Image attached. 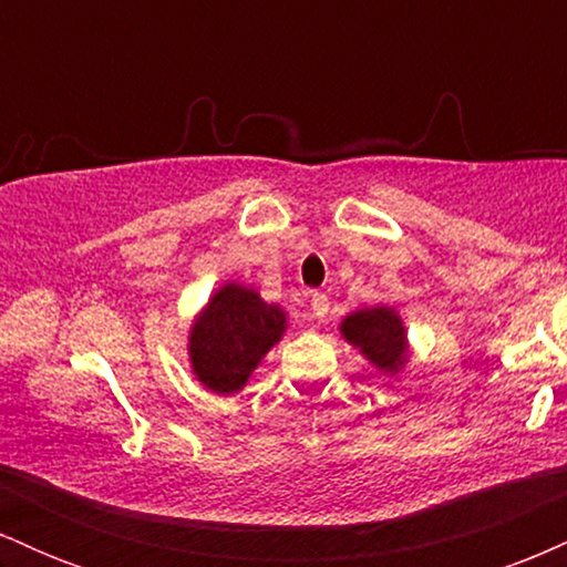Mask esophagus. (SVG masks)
<instances>
[{"label": "esophagus", "instance_id": "1", "mask_svg": "<svg viewBox=\"0 0 567 567\" xmlns=\"http://www.w3.org/2000/svg\"><path fill=\"white\" fill-rule=\"evenodd\" d=\"M328 309H330V298L324 296V292H311V311H315V317H322L328 315Z\"/></svg>", "mask_w": 567, "mask_h": 567}]
</instances>
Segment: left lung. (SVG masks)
<instances>
[{
  "label": "left lung",
  "instance_id": "8db88e82",
  "mask_svg": "<svg viewBox=\"0 0 567 567\" xmlns=\"http://www.w3.org/2000/svg\"><path fill=\"white\" fill-rule=\"evenodd\" d=\"M341 336L383 373H400L408 362L405 324L392 306L354 311L341 322Z\"/></svg>",
  "mask_w": 567,
  "mask_h": 567
}]
</instances>
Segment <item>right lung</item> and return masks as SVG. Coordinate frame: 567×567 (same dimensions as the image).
<instances>
[{
	"instance_id": "1",
	"label": "right lung",
	"mask_w": 567,
	"mask_h": 567,
	"mask_svg": "<svg viewBox=\"0 0 567 567\" xmlns=\"http://www.w3.org/2000/svg\"><path fill=\"white\" fill-rule=\"evenodd\" d=\"M285 328L288 317L277 303H266L245 285L226 282L199 311L188 333L194 375L216 394L239 392Z\"/></svg>"
}]
</instances>
